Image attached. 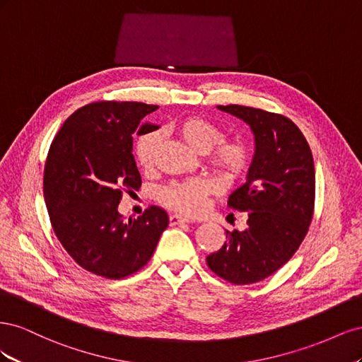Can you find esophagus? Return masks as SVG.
<instances>
[{
	"label": "esophagus",
	"mask_w": 362,
	"mask_h": 362,
	"mask_svg": "<svg viewBox=\"0 0 362 362\" xmlns=\"http://www.w3.org/2000/svg\"><path fill=\"white\" fill-rule=\"evenodd\" d=\"M169 221H170V225H181V223H189L190 222L189 218H185V217L180 216V214H172L169 217Z\"/></svg>",
	"instance_id": "34e87169"
}]
</instances>
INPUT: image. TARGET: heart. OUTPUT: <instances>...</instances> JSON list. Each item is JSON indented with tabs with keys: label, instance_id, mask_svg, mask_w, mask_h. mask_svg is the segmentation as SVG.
Instances as JSON below:
<instances>
[{
	"label": "heart",
	"instance_id": "obj_1",
	"mask_svg": "<svg viewBox=\"0 0 362 362\" xmlns=\"http://www.w3.org/2000/svg\"><path fill=\"white\" fill-rule=\"evenodd\" d=\"M181 139L194 151L206 156V161L213 172L223 182H233L247 172L252 156L249 148L240 140H221L222 131L211 120L190 116L177 124ZM158 136L148 133L139 137L134 146V156L139 168L145 172L152 170L156 164ZM208 193V184L201 178L182 182H173L160 192V201L182 214L196 216L204 211Z\"/></svg>",
	"mask_w": 362,
	"mask_h": 362
}]
</instances>
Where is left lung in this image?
<instances>
[{"label": "left lung", "instance_id": "obj_1", "mask_svg": "<svg viewBox=\"0 0 362 362\" xmlns=\"http://www.w3.org/2000/svg\"><path fill=\"white\" fill-rule=\"evenodd\" d=\"M243 119L255 136L246 182L228 199L247 213L245 231H226V242L206 257L217 276L246 286L266 279L299 249L314 214L315 170L308 141L288 117L245 105H217Z\"/></svg>", "mask_w": 362, "mask_h": 362}]
</instances>
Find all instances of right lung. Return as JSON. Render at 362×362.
Returning a JSON list of instances; mask_svg holds the SVG:
<instances>
[{
  "instance_id": "right-lung-1",
  "label": "right lung",
  "mask_w": 362,
  "mask_h": 362,
  "mask_svg": "<svg viewBox=\"0 0 362 362\" xmlns=\"http://www.w3.org/2000/svg\"><path fill=\"white\" fill-rule=\"evenodd\" d=\"M157 108L129 101L87 104L66 119L49 146L43 198L54 234L93 275L122 279L139 272L169 225L166 211L156 205L127 222L117 211L122 194L141 185L133 134L158 128L141 125Z\"/></svg>"
}]
</instances>
